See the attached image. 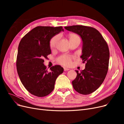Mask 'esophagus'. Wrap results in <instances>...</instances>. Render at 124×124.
Returning a JSON list of instances; mask_svg holds the SVG:
<instances>
[{
  "mask_svg": "<svg viewBox=\"0 0 124 124\" xmlns=\"http://www.w3.org/2000/svg\"><path fill=\"white\" fill-rule=\"evenodd\" d=\"M63 69H64V71H68V70H70L69 68H65V67H64V68H63Z\"/></svg>",
  "mask_w": 124,
  "mask_h": 124,
  "instance_id": "1",
  "label": "esophagus"
}]
</instances>
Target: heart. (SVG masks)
<instances>
[{
	"instance_id": "obj_1",
	"label": "heart",
	"mask_w": 124,
	"mask_h": 124,
	"mask_svg": "<svg viewBox=\"0 0 124 124\" xmlns=\"http://www.w3.org/2000/svg\"><path fill=\"white\" fill-rule=\"evenodd\" d=\"M69 41H73L76 39H80V37L74 33H70L69 35ZM59 40V36L56 35L52 37L50 41V46L51 48H53L55 47L56 44H57ZM72 58V56L69 55H62L60 56L57 58V61L60 64L63 66H69L71 63V59Z\"/></svg>"
}]
</instances>
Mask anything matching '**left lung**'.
<instances>
[{"instance_id": "left-lung-1", "label": "left lung", "mask_w": 124, "mask_h": 124, "mask_svg": "<svg viewBox=\"0 0 124 124\" xmlns=\"http://www.w3.org/2000/svg\"><path fill=\"white\" fill-rule=\"evenodd\" d=\"M65 28L80 35L83 41L81 58L85 69L78 72L72 82L73 88L82 95L95 92L102 84L108 69L110 52L102 36L95 28L83 25L66 26Z\"/></svg>"}]
</instances>
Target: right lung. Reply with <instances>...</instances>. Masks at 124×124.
Instances as JSON below:
<instances>
[{
  "mask_svg": "<svg viewBox=\"0 0 124 124\" xmlns=\"http://www.w3.org/2000/svg\"><path fill=\"white\" fill-rule=\"evenodd\" d=\"M61 31L62 26H37L22 38L18 45L16 69L22 84L31 94L43 97L53 91L56 78L63 71L59 65L50 71L43 64V58L51 53V39Z\"/></svg>",
  "mask_w": 124,
  "mask_h": 124,
  "instance_id": "1",
  "label": "right lung"
}]
</instances>
